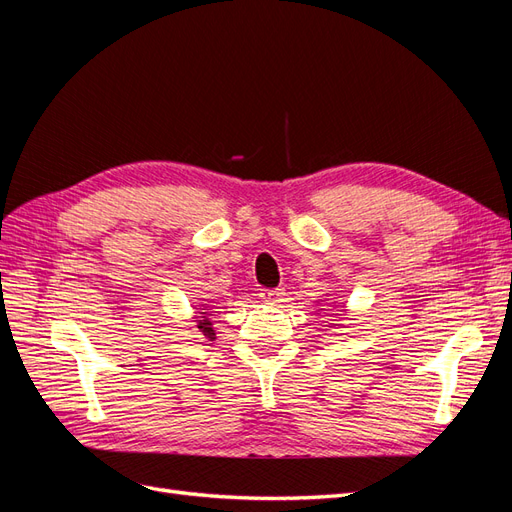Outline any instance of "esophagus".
<instances>
[{
    "label": "esophagus",
    "mask_w": 512,
    "mask_h": 512,
    "mask_svg": "<svg viewBox=\"0 0 512 512\" xmlns=\"http://www.w3.org/2000/svg\"><path fill=\"white\" fill-rule=\"evenodd\" d=\"M260 297L269 305H280L286 301V292H284V288H265L260 292Z\"/></svg>",
    "instance_id": "1"
}]
</instances>
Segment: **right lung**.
Returning <instances> with one entry per match:
<instances>
[{
    "label": "right lung",
    "mask_w": 512,
    "mask_h": 512,
    "mask_svg": "<svg viewBox=\"0 0 512 512\" xmlns=\"http://www.w3.org/2000/svg\"><path fill=\"white\" fill-rule=\"evenodd\" d=\"M209 312H200V316H198V320H196V329L203 333V337L205 339H209V342H213L215 339V331H213V322L209 320Z\"/></svg>",
    "instance_id": "obj_1"
}]
</instances>
